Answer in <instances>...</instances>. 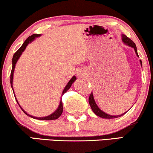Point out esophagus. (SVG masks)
<instances>
[{"instance_id":"1","label":"esophagus","mask_w":153,"mask_h":153,"mask_svg":"<svg viewBox=\"0 0 153 153\" xmlns=\"http://www.w3.org/2000/svg\"><path fill=\"white\" fill-rule=\"evenodd\" d=\"M84 74V71L83 70V69H79V70L77 71V75H78V76H81V77L83 76Z\"/></svg>"}]
</instances>
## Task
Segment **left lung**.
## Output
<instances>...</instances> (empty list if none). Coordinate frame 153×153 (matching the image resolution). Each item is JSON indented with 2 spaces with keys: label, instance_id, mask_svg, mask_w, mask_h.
<instances>
[{
  "label": "left lung",
  "instance_id": "1",
  "mask_svg": "<svg viewBox=\"0 0 153 153\" xmlns=\"http://www.w3.org/2000/svg\"><path fill=\"white\" fill-rule=\"evenodd\" d=\"M121 37H122L123 42L126 45H127V46H129L130 48H133V50H135V54H136L137 56V57H139L138 54H137L136 45H135V43L133 42L131 39L128 38L127 36H126L125 35H123V34H122ZM140 63L141 65V67H142V61H141L140 59ZM88 103H89L90 106H91L92 111H93V112L94 113V114L97 115V116L101 117V118H108V119H111V118H118V117H120V116H122L123 115H124L126 112H127V111H126V112L124 113V114H122L120 115H117V116H112V115H109L108 114H106V113H105L104 111L101 110V109L99 108V106L97 105V103H96L95 100H94V95H93V93H92V92H91V94H90L89 98H88Z\"/></svg>",
  "mask_w": 153,
  "mask_h": 153
}]
</instances>
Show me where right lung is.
<instances>
[{
    "label": "right lung",
    "instance_id": "add662e5",
    "mask_svg": "<svg viewBox=\"0 0 153 153\" xmlns=\"http://www.w3.org/2000/svg\"><path fill=\"white\" fill-rule=\"evenodd\" d=\"M41 35L39 34H34V35H31V36H30L29 37H27V39H26L25 41L23 42V44L22 45V46L20 47V49L17 51L16 53L14 54V55L13 56V59H12V65H13V67H12V70H11V73H10V85H11V87H12V89L13 91V94H14V96H15V98H16V101L17 103H18L19 106L21 108V109L22 110V111L27 116L31 117V118H35V119H37V120H55V119H57L59 117L61 116L62 112H63V104H62V100H60V102H59V106H58V108L56 109V111H54V112L52 113V114L49 115L48 116H45V117H35V116H31V115L28 114L26 111H25L23 109L21 106H20V104H19L18 100L16 99V95H15V93H14V90H13V74H14V70H15V67H16V65L17 63V62H18V60L19 58H20V56H21V54L22 52H24L26 48H27V46L28 45V44H30V43H31L33 41L35 40V39L37 38V37H40ZM76 79V77L75 76H73L72 78L70 80H69V82L67 83V84L66 85V86L64 88L63 91H62V96L64 95V94L66 93L68 90L69 89V88L71 87V86L72 85V84L74 82H75V80Z\"/></svg>",
    "mask_w": 153,
    "mask_h": 153
}]
</instances>
